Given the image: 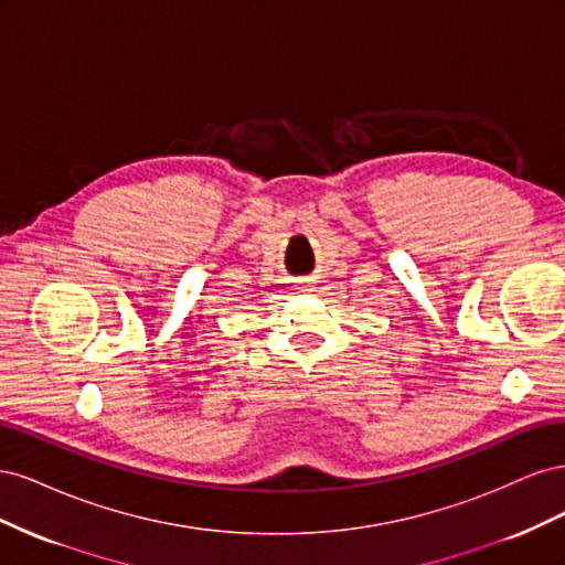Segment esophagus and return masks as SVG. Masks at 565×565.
I'll use <instances>...</instances> for the list:
<instances>
[{
    "label": "esophagus",
    "instance_id": "1",
    "mask_svg": "<svg viewBox=\"0 0 565 565\" xmlns=\"http://www.w3.org/2000/svg\"><path fill=\"white\" fill-rule=\"evenodd\" d=\"M295 287L299 289V292H311L313 282H311V280H306V278H301V280H297V282H295Z\"/></svg>",
    "mask_w": 565,
    "mask_h": 565
}]
</instances>
